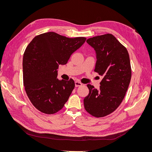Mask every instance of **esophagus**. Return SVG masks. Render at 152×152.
<instances>
[{
	"mask_svg": "<svg viewBox=\"0 0 152 152\" xmlns=\"http://www.w3.org/2000/svg\"><path fill=\"white\" fill-rule=\"evenodd\" d=\"M82 85V84L81 83V82H80L79 81H75V87H79V86H81Z\"/></svg>",
	"mask_w": 152,
	"mask_h": 152,
	"instance_id": "esophagus-1",
	"label": "esophagus"
}]
</instances>
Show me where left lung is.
I'll list each match as a JSON object with an SVG mask.
<instances>
[{
    "label": "left lung",
    "instance_id": "left-lung-1",
    "mask_svg": "<svg viewBox=\"0 0 152 152\" xmlns=\"http://www.w3.org/2000/svg\"><path fill=\"white\" fill-rule=\"evenodd\" d=\"M86 42L96 51L94 72L103 78L98 90L87 84L89 93L84 99V108L92 116L103 117L113 112L126 95L131 79L129 55L110 34L94 37Z\"/></svg>",
    "mask_w": 152,
    "mask_h": 152
}]
</instances>
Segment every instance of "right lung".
Listing matches in <instances>:
<instances>
[{
	"instance_id": "obj_1",
	"label": "right lung",
	"mask_w": 152,
	"mask_h": 152,
	"mask_svg": "<svg viewBox=\"0 0 152 152\" xmlns=\"http://www.w3.org/2000/svg\"><path fill=\"white\" fill-rule=\"evenodd\" d=\"M86 38H68L55 32L37 35L26 47L23 59V85L34 107L45 114L61 110L75 87L72 79H57L59 65H65Z\"/></svg>"
}]
</instances>
